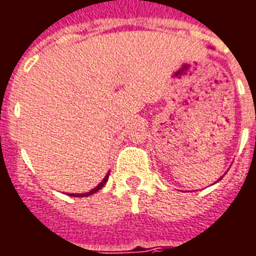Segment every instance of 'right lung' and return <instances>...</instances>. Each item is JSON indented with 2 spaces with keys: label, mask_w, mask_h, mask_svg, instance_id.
<instances>
[{
  "label": "right lung",
  "mask_w": 256,
  "mask_h": 256,
  "mask_svg": "<svg viewBox=\"0 0 256 256\" xmlns=\"http://www.w3.org/2000/svg\"><path fill=\"white\" fill-rule=\"evenodd\" d=\"M107 180H108V173H107L106 177L103 178L102 182H100V184L98 185V186H95V188H94L92 190H90L88 193H82V194H71V196H76V198H79V196H84V198H86V196H90V194H92V193L98 192L99 189H102V188H103V185H104V184H106V182H107Z\"/></svg>",
  "instance_id": "right-lung-1"
}]
</instances>
